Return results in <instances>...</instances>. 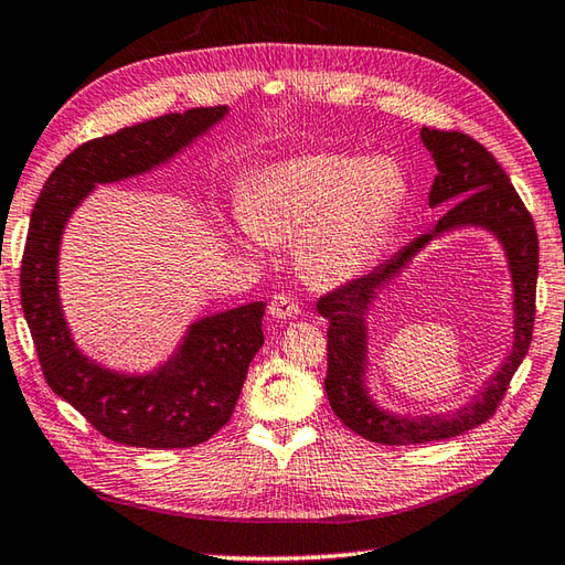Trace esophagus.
Masks as SVG:
<instances>
[{"label":"esophagus","mask_w":565,"mask_h":565,"mask_svg":"<svg viewBox=\"0 0 565 565\" xmlns=\"http://www.w3.org/2000/svg\"><path fill=\"white\" fill-rule=\"evenodd\" d=\"M268 312L275 317V319H290V317H297L299 315V302L287 292H278L273 295L270 305H268Z\"/></svg>","instance_id":"1"}]
</instances>
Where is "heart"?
Listing matches in <instances>:
<instances>
[{
  "instance_id": "b5f03b06",
  "label": "heart",
  "mask_w": 565,
  "mask_h": 565,
  "mask_svg": "<svg viewBox=\"0 0 565 565\" xmlns=\"http://www.w3.org/2000/svg\"><path fill=\"white\" fill-rule=\"evenodd\" d=\"M405 198L407 178L397 160L324 151L263 168L241 216L263 241L297 235L299 270L317 285H341L375 260Z\"/></svg>"
}]
</instances>
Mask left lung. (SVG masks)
Masks as SVG:
<instances>
[{"mask_svg": "<svg viewBox=\"0 0 565 565\" xmlns=\"http://www.w3.org/2000/svg\"><path fill=\"white\" fill-rule=\"evenodd\" d=\"M422 141L436 160V175L429 204H450L436 222L434 232L414 238L397 256L387 258L361 278L337 287L319 297L317 309L329 319L327 329V380L324 390L333 414L351 431L367 441L385 446L429 444L466 434L486 424L512 383V375L524 361L532 343L536 315V275H539V236L534 218L498 160L463 131L422 129ZM458 225H486L501 238L509 250L515 282V347L486 394L468 408L454 415L422 420H402L375 408L362 387L364 366V322L366 305L411 256L436 234Z\"/></svg>", "mask_w": 565, "mask_h": 565, "instance_id": "1", "label": "left lung"}]
</instances>
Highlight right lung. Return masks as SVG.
Instances as JSON below:
<instances>
[{"label":"right lung","mask_w":565,"mask_h":565,"mask_svg":"<svg viewBox=\"0 0 565 565\" xmlns=\"http://www.w3.org/2000/svg\"><path fill=\"white\" fill-rule=\"evenodd\" d=\"M224 114L226 107H198L92 138L51 172L33 204L19 282L43 377L114 444L188 448L212 439L232 419L248 365L263 347L266 305L250 302L192 324L175 359L151 375L109 373L75 349L57 302L63 226L97 182L166 163Z\"/></svg>","instance_id":"right-lung-1"}]
</instances>
